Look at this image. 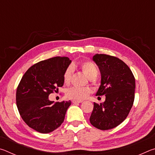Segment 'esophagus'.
Masks as SVG:
<instances>
[{"mask_svg": "<svg viewBox=\"0 0 155 155\" xmlns=\"http://www.w3.org/2000/svg\"><path fill=\"white\" fill-rule=\"evenodd\" d=\"M83 101H75V100H74V101H72V103L74 104H77V103H82Z\"/></svg>", "mask_w": 155, "mask_h": 155, "instance_id": "1", "label": "esophagus"}]
</instances>
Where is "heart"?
<instances>
[{
  "label": "heart",
  "mask_w": 155,
  "mask_h": 155,
  "mask_svg": "<svg viewBox=\"0 0 155 155\" xmlns=\"http://www.w3.org/2000/svg\"><path fill=\"white\" fill-rule=\"evenodd\" d=\"M79 67L87 77L90 79H94L98 75V69L96 65L91 61H84L79 64ZM74 68L72 65L66 68L64 74V82L65 85H68L71 81L72 75ZM91 93V90L87 87H72L66 92L68 98L75 101H83L87 98Z\"/></svg>",
  "instance_id": "obj_1"
}]
</instances>
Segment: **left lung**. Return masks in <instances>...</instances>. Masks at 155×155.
<instances>
[{
    "label": "left lung",
    "instance_id": "left-lung-1",
    "mask_svg": "<svg viewBox=\"0 0 155 155\" xmlns=\"http://www.w3.org/2000/svg\"><path fill=\"white\" fill-rule=\"evenodd\" d=\"M93 60L101 74V84L96 95H105L106 98L103 103H94L90 121L100 130L111 129L127 118L132 108L135 79L129 67L117 57L96 54Z\"/></svg>",
    "mask_w": 155,
    "mask_h": 155
}]
</instances>
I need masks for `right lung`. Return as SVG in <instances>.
<instances>
[{
	"label": "right lung",
	"mask_w": 155,
	"mask_h": 155,
	"mask_svg": "<svg viewBox=\"0 0 155 155\" xmlns=\"http://www.w3.org/2000/svg\"><path fill=\"white\" fill-rule=\"evenodd\" d=\"M68 57H55L34 64L25 73L16 91V104L22 120L41 133L57 129L64 121L71 101L54 103L51 93L64 85V74L71 63Z\"/></svg>",
	"instance_id": "right-lung-1"
}]
</instances>
